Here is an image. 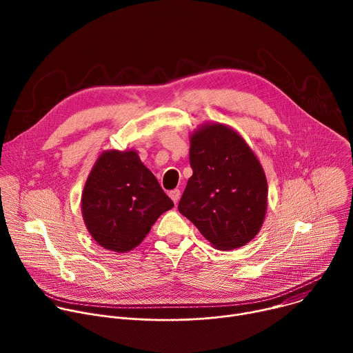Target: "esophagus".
<instances>
[{"label": "esophagus", "mask_w": 353, "mask_h": 353, "mask_svg": "<svg viewBox=\"0 0 353 353\" xmlns=\"http://www.w3.org/2000/svg\"><path fill=\"white\" fill-rule=\"evenodd\" d=\"M169 196L172 198V201H173L174 204H177V203H179V199H180V190H179V188L172 190V191L169 192Z\"/></svg>", "instance_id": "esophagus-1"}]
</instances>
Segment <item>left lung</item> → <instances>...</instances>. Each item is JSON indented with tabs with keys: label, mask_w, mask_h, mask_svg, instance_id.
Here are the masks:
<instances>
[{
	"label": "left lung",
	"mask_w": 353,
	"mask_h": 353,
	"mask_svg": "<svg viewBox=\"0 0 353 353\" xmlns=\"http://www.w3.org/2000/svg\"><path fill=\"white\" fill-rule=\"evenodd\" d=\"M190 142L192 176L180 198V214L219 250L247 244L267 211V179L259 159L223 124L199 128Z\"/></svg>",
	"instance_id": "1"
}]
</instances>
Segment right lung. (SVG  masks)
<instances>
[{"mask_svg": "<svg viewBox=\"0 0 353 353\" xmlns=\"http://www.w3.org/2000/svg\"><path fill=\"white\" fill-rule=\"evenodd\" d=\"M173 205L135 150L103 152L82 192V215L89 233L99 245L116 253L137 247Z\"/></svg>", "mask_w": 353, "mask_h": 353, "instance_id": "add662e5", "label": "right lung"}]
</instances>
